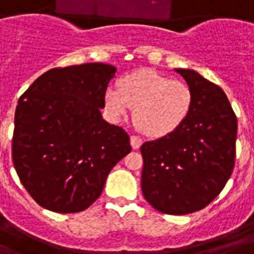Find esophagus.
<instances>
[{"instance_id":"obj_1","label":"esophagus","mask_w":254,"mask_h":254,"mask_svg":"<svg viewBox=\"0 0 254 254\" xmlns=\"http://www.w3.org/2000/svg\"><path fill=\"white\" fill-rule=\"evenodd\" d=\"M143 144V140L138 137V136H130V145L133 149H138Z\"/></svg>"}]
</instances>
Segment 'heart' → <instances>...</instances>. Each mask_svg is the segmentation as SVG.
<instances>
[{"label":"heart","mask_w":254,"mask_h":254,"mask_svg":"<svg viewBox=\"0 0 254 254\" xmlns=\"http://www.w3.org/2000/svg\"><path fill=\"white\" fill-rule=\"evenodd\" d=\"M105 109L113 121L127 120L134 109V125L151 138L177 132L193 109V91L184 81L152 69H141L124 76L117 87L106 89Z\"/></svg>","instance_id":"1"}]
</instances>
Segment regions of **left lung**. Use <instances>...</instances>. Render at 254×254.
Returning a JSON list of instances; mask_svg holds the SVG:
<instances>
[{"instance_id":"8db88e82","label":"left lung","mask_w":254,"mask_h":254,"mask_svg":"<svg viewBox=\"0 0 254 254\" xmlns=\"http://www.w3.org/2000/svg\"><path fill=\"white\" fill-rule=\"evenodd\" d=\"M176 72L193 91V109L177 132L141 145V190L156 211L187 215L207 207L229 181L237 117L219 85L190 69Z\"/></svg>"}]
</instances>
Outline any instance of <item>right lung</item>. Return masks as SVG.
<instances>
[{
    "instance_id": "1",
    "label": "right lung",
    "mask_w": 254,
    "mask_h": 254,
    "mask_svg": "<svg viewBox=\"0 0 254 254\" xmlns=\"http://www.w3.org/2000/svg\"><path fill=\"white\" fill-rule=\"evenodd\" d=\"M116 70L99 63L54 67L20 96L12 159L41 207L60 213L87 209L111 169L130 152L127 133L100 114Z\"/></svg>"
}]
</instances>
